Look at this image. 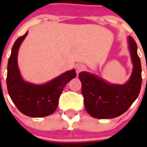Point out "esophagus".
Segmentation results:
<instances>
[{
    "label": "esophagus",
    "mask_w": 147,
    "mask_h": 147,
    "mask_svg": "<svg viewBox=\"0 0 147 147\" xmlns=\"http://www.w3.org/2000/svg\"><path fill=\"white\" fill-rule=\"evenodd\" d=\"M85 69V66L83 65L82 64H77L76 65V71L77 74H79L81 71H84Z\"/></svg>",
    "instance_id": "esophagus-1"
}]
</instances>
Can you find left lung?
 Returning a JSON list of instances; mask_svg holds the SVG:
<instances>
[{"mask_svg":"<svg viewBox=\"0 0 147 147\" xmlns=\"http://www.w3.org/2000/svg\"><path fill=\"white\" fill-rule=\"evenodd\" d=\"M132 71L124 84H114L101 76L82 71L79 78L86 111L96 119H109L125 113L138 96L141 90V65L137 53V44L131 36L127 37Z\"/></svg>","mask_w":147,"mask_h":147,"instance_id":"1","label":"left lung"}]
</instances>
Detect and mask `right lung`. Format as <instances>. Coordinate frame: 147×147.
Segmentation results:
<instances>
[{
    "instance_id": "obj_1",
    "label": "right lung",
    "mask_w": 147,
    "mask_h": 147,
    "mask_svg": "<svg viewBox=\"0 0 147 147\" xmlns=\"http://www.w3.org/2000/svg\"><path fill=\"white\" fill-rule=\"evenodd\" d=\"M28 34L20 37L11 49L7 65L8 93L13 103L24 115L33 118L45 117L55 112L59 98L68 82L76 76L75 69L67 71L43 84L26 82L18 67L20 46Z\"/></svg>"
}]
</instances>
